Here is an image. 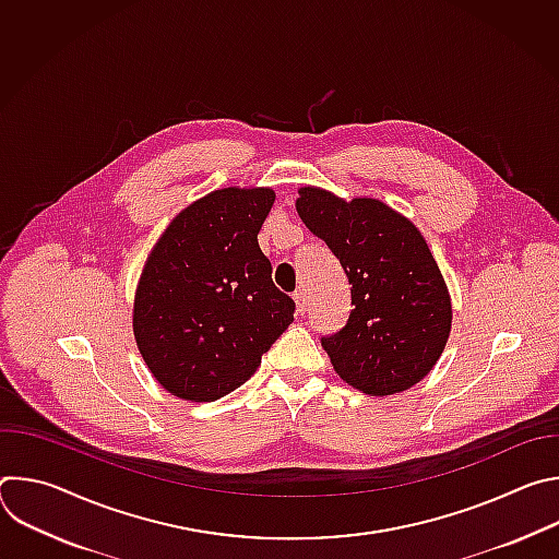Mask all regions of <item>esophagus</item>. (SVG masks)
<instances>
[{
    "label": "esophagus",
    "instance_id": "1",
    "mask_svg": "<svg viewBox=\"0 0 559 559\" xmlns=\"http://www.w3.org/2000/svg\"><path fill=\"white\" fill-rule=\"evenodd\" d=\"M294 302H296V311H298V313H305V311L309 309V300H307V294H305L302 289H298V292L294 294Z\"/></svg>",
    "mask_w": 559,
    "mask_h": 559
}]
</instances>
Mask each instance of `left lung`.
I'll return each mask as SVG.
<instances>
[{"label": "left lung", "mask_w": 559, "mask_h": 559, "mask_svg": "<svg viewBox=\"0 0 559 559\" xmlns=\"http://www.w3.org/2000/svg\"><path fill=\"white\" fill-rule=\"evenodd\" d=\"M296 212L341 261L352 305L347 325L321 338L334 371L367 395L420 382L451 334V296L420 229L369 197L345 201L305 186Z\"/></svg>", "instance_id": "8db88e82"}]
</instances>
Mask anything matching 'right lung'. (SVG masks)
Wrapping results in <instances>:
<instances>
[{"instance_id":"add662e5","label":"right lung","mask_w":559,"mask_h":559,"mask_svg":"<svg viewBox=\"0 0 559 559\" xmlns=\"http://www.w3.org/2000/svg\"><path fill=\"white\" fill-rule=\"evenodd\" d=\"M272 188H221L181 210L158 236L134 292L132 332L168 393L212 403L254 376L294 321L272 283L259 231Z\"/></svg>"}]
</instances>
